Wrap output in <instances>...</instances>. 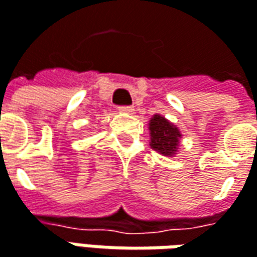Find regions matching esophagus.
I'll use <instances>...</instances> for the list:
<instances>
[{
    "label": "esophagus",
    "mask_w": 257,
    "mask_h": 257,
    "mask_svg": "<svg viewBox=\"0 0 257 257\" xmlns=\"http://www.w3.org/2000/svg\"><path fill=\"white\" fill-rule=\"evenodd\" d=\"M119 111H121V112L132 114V112H134V107H131V105H122V107H119Z\"/></svg>",
    "instance_id": "esophagus-1"
}]
</instances>
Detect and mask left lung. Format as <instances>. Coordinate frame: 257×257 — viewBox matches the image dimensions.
I'll return each instance as SVG.
<instances>
[{"label": "left lung", "instance_id": "left-lung-1", "mask_svg": "<svg viewBox=\"0 0 257 257\" xmlns=\"http://www.w3.org/2000/svg\"><path fill=\"white\" fill-rule=\"evenodd\" d=\"M150 131V146L163 156L172 157L177 154L181 139L179 129L166 119L163 115L156 114L149 122Z\"/></svg>", "mask_w": 257, "mask_h": 257}]
</instances>
